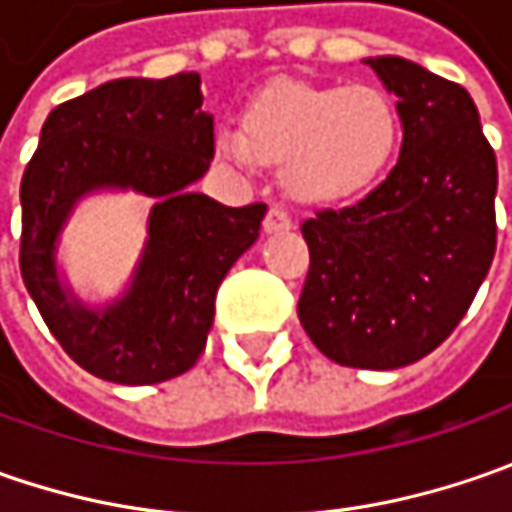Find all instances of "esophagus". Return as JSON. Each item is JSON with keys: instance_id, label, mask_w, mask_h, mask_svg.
Segmentation results:
<instances>
[{"instance_id": "1", "label": "esophagus", "mask_w": 512, "mask_h": 512, "mask_svg": "<svg viewBox=\"0 0 512 512\" xmlns=\"http://www.w3.org/2000/svg\"><path fill=\"white\" fill-rule=\"evenodd\" d=\"M293 227V219L287 216L285 207L273 205L265 216V233H287Z\"/></svg>"}]
</instances>
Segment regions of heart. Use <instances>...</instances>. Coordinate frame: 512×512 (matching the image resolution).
<instances>
[{
    "instance_id": "obj_1",
    "label": "heart",
    "mask_w": 512,
    "mask_h": 512,
    "mask_svg": "<svg viewBox=\"0 0 512 512\" xmlns=\"http://www.w3.org/2000/svg\"><path fill=\"white\" fill-rule=\"evenodd\" d=\"M402 145V116L376 85L273 82L239 116V130H219V156L250 168L282 165L290 199L336 205L382 182Z\"/></svg>"
}]
</instances>
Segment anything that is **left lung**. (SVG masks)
<instances>
[{
	"mask_svg": "<svg viewBox=\"0 0 512 512\" xmlns=\"http://www.w3.org/2000/svg\"><path fill=\"white\" fill-rule=\"evenodd\" d=\"M399 102L402 153L362 202L302 225L299 322L327 359H424L473 305L496 253V153L470 93L402 56L364 59Z\"/></svg>",
	"mask_w": 512,
	"mask_h": 512,
	"instance_id": "obj_1",
	"label": "left lung"
}]
</instances>
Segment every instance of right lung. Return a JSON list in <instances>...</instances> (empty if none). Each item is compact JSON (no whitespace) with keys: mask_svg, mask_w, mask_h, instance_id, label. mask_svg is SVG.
Segmentation results:
<instances>
[{"mask_svg":"<svg viewBox=\"0 0 512 512\" xmlns=\"http://www.w3.org/2000/svg\"><path fill=\"white\" fill-rule=\"evenodd\" d=\"M199 73L113 79L50 110L22 176L19 267L45 325L73 362L116 384L182 376L202 356L216 290L259 239L267 205L225 207L193 193L213 159V116ZM119 186L157 199L131 287L102 311L55 273V239L72 205Z\"/></svg>","mask_w":512,"mask_h":512,"instance_id":"add662e5","label":"right lung"}]
</instances>
